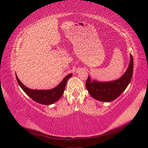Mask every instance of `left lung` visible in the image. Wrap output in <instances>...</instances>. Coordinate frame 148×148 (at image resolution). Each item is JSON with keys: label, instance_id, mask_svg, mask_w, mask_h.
<instances>
[{"label": "left lung", "instance_id": "1", "mask_svg": "<svg viewBox=\"0 0 148 148\" xmlns=\"http://www.w3.org/2000/svg\"><path fill=\"white\" fill-rule=\"evenodd\" d=\"M130 60L124 74L117 79L109 82H99L91 79L89 75L86 82L89 94L94 99L102 102L115 100L122 94L130 83L133 76V59L130 54Z\"/></svg>", "mask_w": 148, "mask_h": 148}]
</instances>
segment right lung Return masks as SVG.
Instances as JSON below:
<instances>
[{"label":"right lung","instance_id":"1","mask_svg":"<svg viewBox=\"0 0 148 148\" xmlns=\"http://www.w3.org/2000/svg\"><path fill=\"white\" fill-rule=\"evenodd\" d=\"M16 78L19 86L23 91L33 101L43 105H51L57 102L62 96L68 79L71 77L72 73H70L62 79V81L55 88L51 89H31L26 87L18 78Z\"/></svg>","mask_w":148,"mask_h":148}]
</instances>
